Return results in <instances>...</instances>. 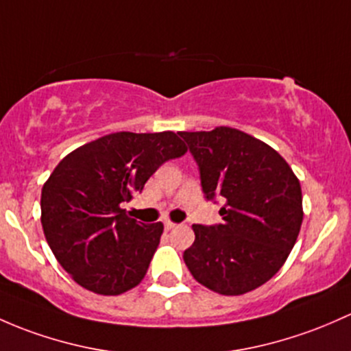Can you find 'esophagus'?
<instances>
[{
	"label": "esophagus",
	"instance_id": "esophagus-1",
	"mask_svg": "<svg viewBox=\"0 0 351 351\" xmlns=\"http://www.w3.org/2000/svg\"><path fill=\"white\" fill-rule=\"evenodd\" d=\"M175 227H176V223L169 222V220H168V222H165V228H166V230H171V228H175Z\"/></svg>",
	"mask_w": 351,
	"mask_h": 351
}]
</instances>
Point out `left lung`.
I'll return each mask as SVG.
<instances>
[{
  "mask_svg": "<svg viewBox=\"0 0 351 351\" xmlns=\"http://www.w3.org/2000/svg\"><path fill=\"white\" fill-rule=\"evenodd\" d=\"M180 136L200 168L206 200L225 202L222 223L193 225L195 242L183 254L188 271L223 296L257 289L282 267L300 235V180L278 151L239 129Z\"/></svg>",
  "mask_w": 351,
  "mask_h": 351,
  "instance_id": "obj_1",
  "label": "left lung"
}]
</instances>
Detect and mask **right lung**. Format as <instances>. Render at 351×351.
<instances>
[{
	"label": "right lung",
	"instance_id": "1",
	"mask_svg": "<svg viewBox=\"0 0 351 351\" xmlns=\"http://www.w3.org/2000/svg\"><path fill=\"white\" fill-rule=\"evenodd\" d=\"M186 146L173 131L112 132L69 153L42 188V227L58 264L79 286L117 296L143 281L163 223L131 219L121 204L141 193Z\"/></svg>",
	"mask_w": 351,
	"mask_h": 351
}]
</instances>
